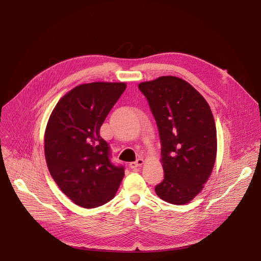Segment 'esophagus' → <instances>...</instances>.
<instances>
[{
    "label": "esophagus",
    "mask_w": 261,
    "mask_h": 261,
    "mask_svg": "<svg viewBox=\"0 0 261 261\" xmlns=\"http://www.w3.org/2000/svg\"><path fill=\"white\" fill-rule=\"evenodd\" d=\"M144 163H145V161L142 158H140V159L136 160L135 162L130 163V167L131 168H138V167H141L142 165H144Z\"/></svg>",
    "instance_id": "esophagus-1"
}]
</instances>
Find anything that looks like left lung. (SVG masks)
Masks as SVG:
<instances>
[{
    "label": "left lung",
    "mask_w": 261,
    "mask_h": 261,
    "mask_svg": "<svg viewBox=\"0 0 261 261\" xmlns=\"http://www.w3.org/2000/svg\"><path fill=\"white\" fill-rule=\"evenodd\" d=\"M155 118L165 176L155 193L184 205L207 182L217 158V130L210 105L187 81L162 76L139 85Z\"/></svg>",
    "instance_id": "left-lung-1"
}]
</instances>
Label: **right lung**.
<instances>
[{
  "mask_svg": "<svg viewBox=\"0 0 261 261\" xmlns=\"http://www.w3.org/2000/svg\"><path fill=\"white\" fill-rule=\"evenodd\" d=\"M125 82H91L68 91L55 106L44 133V154L54 181L78 206L111 201L125 175L109 160L99 131L126 90Z\"/></svg>",
  "mask_w": 261,
  "mask_h": 261,
  "instance_id": "add662e5",
  "label": "right lung"
}]
</instances>
